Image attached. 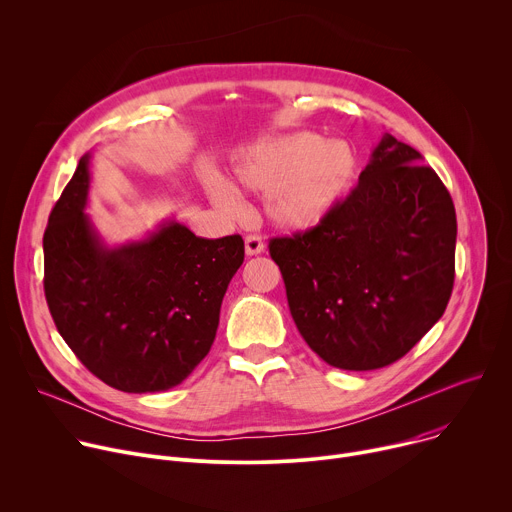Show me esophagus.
Instances as JSON below:
<instances>
[{"label":"esophagus","instance_id":"esophagus-1","mask_svg":"<svg viewBox=\"0 0 512 512\" xmlns=\"http://www.w3.org/2000/svg\"><path fill=\"white\" fill-rule=\"evenodd\" d=\"M263 251H265V245H263V239H261L259 235H247V237H245V253H247L249 257L259 255V253H263Z\"/></svg>","mask_w":512,"mask_h":512}]
</instances>
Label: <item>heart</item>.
<instances>
[{
  "instance_id": "obj_1",
  "label": "heart",
  "mask_w": 512,
  "mask_h": 512,
  "mask_svg": "<svg viewBox=\"0 0 512 512\" xmlns=\"http://www.w3.org/2000/svg\"><path fill=\"white\" fill-rule=\"evenodd\" d=\"M231 172L237 188L265 194L263 210L271 225L304 233L320 227L346 196L356 156L346 141L302 131L259 139L237 156ZM206 190L221 210L241 212V200L227 182L210 178Z\"/></svg>"
}]
</instances>
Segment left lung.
<instances>
[{
  "label": "left lung",
  "mask_w": 512,
  "mask_h": 512,
  "mask_svg": "<svg viewBox=\"0 0 512 512\" xmlns=\"http://www.w3.org/2000/svg\"><path fill=\"white\" fill-rule=\"evenodd\" d=\"M456 233L440 176L385 133L326 221L271 239L269 253L308 346L336 369L375 371L405 356L446 312Z\"/></svg>",
  "instance_id": "obj_1"
}]
</instances>
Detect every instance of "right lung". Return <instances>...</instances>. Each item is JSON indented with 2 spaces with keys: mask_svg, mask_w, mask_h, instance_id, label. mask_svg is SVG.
<instances>
[{
  "mask_svg": "<svg viewBox=\"0 0 512 512\" xmlns=\"http://www.w3.org/2000/svg\"><path fill=\"white\" fill-rule=\"evenodd\" d=\"M89 186L91 154H85L44 233L52 320L70 350L109 387L168 391L208 354L245 243L241 235L202 239L166 221L141 241L107 247L85 212Z\"/></svg>",
  "mask_w": 512,
  "mask_h": 512,
  "instance_id": "right-lung-1",
  "label": "right lung"
}]
</instances>
